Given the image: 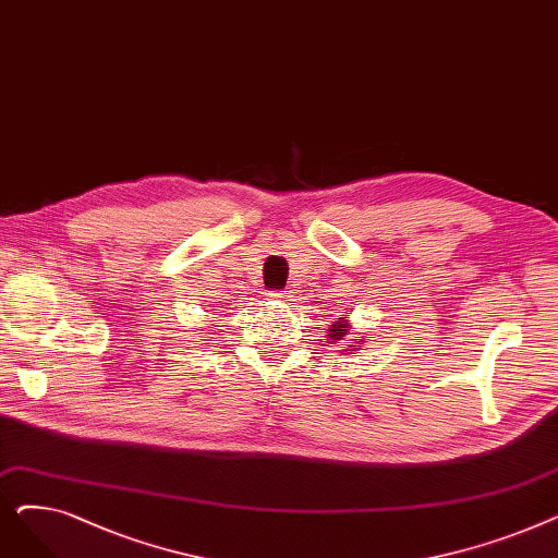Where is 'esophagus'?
Returning a JSON list of instances; mask_svg holds the SVG:
<instances>
[{"label": "esophagus", "instance_id": "esophagus-1", "mask_svg": "<svg viewBox=\"0 0 558 558\" xmlns=\"http://www.w3.org/2000/svg\"><path fill=\"white\" fill-rule=\"evenodd\" d=\"M267 299H269V301H280V299H284V296L280 294V291H269Z\"/></svg>", "mask_w": 558, "mask_h": 558}]
</instances>
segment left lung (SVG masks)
Returning <instances> with one entry per match:
<instances>
[{"label": "left lung", "mask_w": 558, "mask_h": 558, "mask_svg": "<svg viewBox=\"0 0 558 558\" xmlns=\"http://www.w3.org/2000/svg\"><path fill=\"white\" fill-rule=\"evenodd\" d=\"M345 332H348V320H345V316H343L341 320H335V326L330 328V339L339 341V339L345 337Z\"/></svg>", "instance_id": "left-lung-1"}]
</instances>
